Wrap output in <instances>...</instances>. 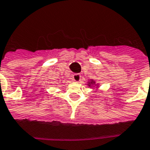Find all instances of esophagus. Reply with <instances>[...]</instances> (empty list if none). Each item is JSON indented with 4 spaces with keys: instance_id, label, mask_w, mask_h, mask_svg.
Masks as SVG:
<instances>
[{
    "instance_id": "34e87169",
    "label": "esophagus",
    "mask_w": 150,
    "mask_h": 150,
    "mask_svg": "<svg viewBox=\"0 0 150 150\" xmlns=\"http://www.w3.org/2000/svg\"><path fill=\"white\" fill-rule=\"evenodd\" d=\"M82 76L79 74H75V75H73L72 76V79H73V80L75 82H79L81 80Z\"/></svg>"
}]
</instances>
